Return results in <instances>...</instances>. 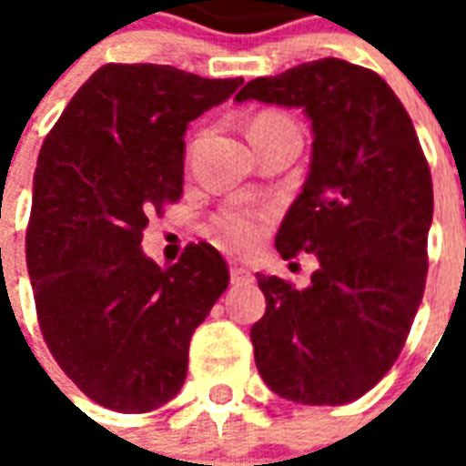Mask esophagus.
I'll return each instance as SVG.
<instances>
[{
	"label": "esophagus",
	"instance_id": "1",
	"mask_svg": "<svg viewBox=\"0 0 466 466\" xmlns=\"http://www.w3.org/2000/svg\"><path fill=\"white\" fill-rule=\"evenodd\" d=\"M229 277H232V284H249L254 282V274L242 267V264H232V269H229Z\"/></svg>",
	"mask_w": 466,
	"mask_h": 466
}]
</instances>
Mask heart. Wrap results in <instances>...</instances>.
Listing matches in <instances>:
<instances>
[{"instance_id":"heart-1","label":"heart","mask_w":466,"mask_h":466,"mask_svg":"<svg viewBox=\"0 0 466 466\" xmlns=\"http://www.w3.org/2000/svg\"><path fill=\"white\" fill-rule=\"evenodd\" d=\"M272 124H292L287 116L282 115H259L249 127L252 129H259V127H272ZM264 224H267V217L259 209L254 207H244V204H234V207H227L222 212L214 217V229L222 237L224 242L232 244V247H249L252 242L259 239Z\"/></svg>"}]
</instances>
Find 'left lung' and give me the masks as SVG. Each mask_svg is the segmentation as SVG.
I'll use <instances>...</instances> for the list:
<instances>
[{
    "instance_id": "8db88e82",
    "label": "left lung",
    "mask_w": 466,
    "mask_h": 466,
    "mask_svg": "<svg viewBox=\"0 0 466 466\" xmlns=\"http://www.w3.org/2000/svg\"><path fill=\"white\" fill-rule=\"evenodd\" d=\"M247 99L312 119L309 174L274 244L284 259H319L304 289L257 274L267 312L252 327L254 361L284 400L347 404L391 370L420 309L430 164L391 86L344 59L252 79L237 95Z\"/></svg>"
}]
</instances>
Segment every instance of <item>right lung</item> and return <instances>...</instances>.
Segmentation results:
<instances>
[{
  "label": "right lung",
  "mask_w": 466,
  "mask_h": 466,
  "mask_svg": "<svg viewBox=\"0 0 466 466\" xmlns=\"http://www.w3.org/2000/svg\"><path fill=\"white\" fill-rule=\"evenodd\" d=\"M239 85L105 65L42 144L26 227L39 329L66 377L106 410L152 411L182 390L189 339L229 284L212 244H189L162 269L142 232L182 197L189 122Z\"/></svg>",
  "instance_id": "1"
}]
</instances>
